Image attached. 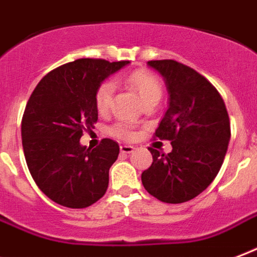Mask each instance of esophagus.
<instances>
[{
	"label": "esophagus",
	"mask_w": 257,
	"mask_h": 257,
	"mask_svg": "<svg viewBox=\"0 0 257 257\" xmlns=\"http://www.w3.org/2000/svg\"><path fill=\"white\" fill-rule=\"evenodd\" d=\"M134 151V146H131V145H122L120 146V153L123 154H131Z\"/></svg>",
	"instance_id": "34e87169"
}]
</instances>
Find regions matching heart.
Segmentation results:
<instances>
[{
    "instance_id": "heart-1",
    "label": "heart",
    "mask_w": 257,
    "mask_h": 257,
    "mask_svg": "<svg viewBox=\"0 0 257 257\" xmlns=\"http://www.w3.org/2000/svg\"><path fill=\"white\" fill-rule=\"evenodd\" d=\"M126 81L130 84V87L135 89V92L138 93L141 97L142 103H146L149 100H154L161 97V84L160 81L157 80L156 76H153L151 73L146 71H135L130 73L126 77ZM115 91V83L112 80L103 81L96 89L95 93V104L99 112H106L111 106V100H112V95ZM114 134L118 137H127L128 131L126 126L118 124L114 127Z\"/></svg>"
}]
</instances>
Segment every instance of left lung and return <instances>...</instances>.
Returning a JSON list of instances; mask_svg holds the SVG:
<instances>
[{
    "label": "left lung",
    "instance_id": "obj_1",
    "mask_svg": "<svg viewBox=\"0 0 257 257\" xmlns=\"http://www.w3.org/2000/svg\"><path fill=\"white\" fill-rule=\"evenodd\" d=\"M164 77L169 92L168 110L156 137L172 142L166 154L150 147L153 164L142 173L151 196L168 204L192 200L217 176L230 139L225 103L204 76L174 60L149 61Z\"/></svg>",
    "mask_w": 257,
    "mask_h": 257
}]
</instances>
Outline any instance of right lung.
<instances>
[{"label": "right lung", "instance_id": "add662e5", "mask_svg": "<svg viewBox=\"0 0 257 257\" xmlns=\"http://www.w3.org/2000/svg\"><path fill=\"white\" fill-rule=\"evenodd\" d=\"M128 64L79 59L51 71L32 92L21 122L24 154L36 185L56 204L79 209L104 196L119 145L106 138L91 150L80 138L97 120V87Z\"/></svg>", "mask_w": 257, "mask_h": 257}]
</instances>
